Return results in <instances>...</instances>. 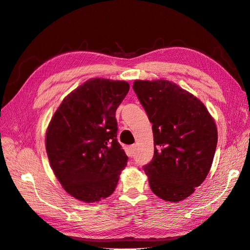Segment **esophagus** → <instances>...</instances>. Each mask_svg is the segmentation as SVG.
<instances>
[{"label":"esophagus","mask_w":250,"mask_h":250,"mask_svg":"<svg viewBox=\"0 0 250 250\" xmlns=\"http://www.w3.org/2000/svg\"><path fill=\"white\" fill-rule=\"evenodd\" d=\"M134 151H135V145H131V146L128 147V154H129V156L133 155Z\"/></svg>","instance_id":"obj_1"}]
</instances>
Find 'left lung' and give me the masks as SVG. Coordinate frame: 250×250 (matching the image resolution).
<instances>
[{
    "mask_svg": "<svg viewBox=\"0 0 250 250\" xmlns=\"http://www.w3.org/2000/svg\"><path fill=\"white\" fill-rule=\"evenodd\" d=\"M133 89L152 123L154 155L144 167L151 190L166 201L188 198L207 178L218 141L204 104L168 80H135Z\"/></svg>",
    "mask_w": 250,
    "mask_h": 250,
    "instance_id": "left-lung-1",
    "label": "left lung"
}]
</instances>
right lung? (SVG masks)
<instances>
[{
    "label": "right lung",
    "mask_w": 250,
    "mask_h": 250,
    "mask_svg": "<svg viewBox=\"0 0 250 250\" xmlns=\"http://www.w3.org/2000/svg\"><path fill=\"white\" fill-rule=\"evenodd\" d=\"M129 90L123 80L93 78L67 95L46 132L51 168L66 193L96 202L115 191L128 157L117 140L116 110Z\"/></svg>",
    "instance_id": "1"
}]
</instances>
